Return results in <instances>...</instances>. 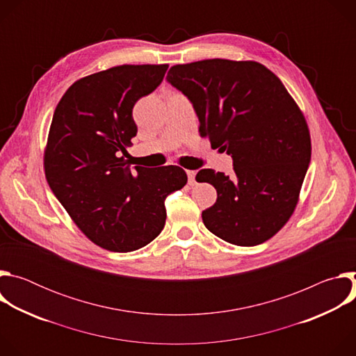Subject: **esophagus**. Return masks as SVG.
<instances>
[{"mask_svg": "<svg viewBox=\"0 0 356 356\" xmlns=\"http://www.w3.org/2000/svg\"><path fill=\"white\" fill-rule=\"evenodd\" d=\"M187 177H188V184H194V177H195V170H187Z\"/></svg>", "mask_w": 356, "mask_h": 356, "instance_id": "esophagus-1", "label": "esophagus"}]
</instances>
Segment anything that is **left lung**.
<instances>
[{
    "label": "left lung",
    "instance_id": "left-lung-1",
    "mask_svg": "<svg viewBox=\"0 0 356 356\" xmlns=\"http://www.w3.org/2000/svg\"><path fill=\"white\" fill-rule=\"evenodd\" d=\"M166 79L191 101L200 135L234 161L231 177L213 169L197 173L198 183L217 190L202 222L238 246L270 239L291 217L312 159L309 125L296 101L253 60L176 65Z\"/></svg>",
    "mask_w": 356,
    "mask_h": 356
}]
</instances>
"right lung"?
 <instances>
[{
    "label": "right lung",
    "mask_w": 356,
    "mask_h": 356,
    "mask_svg": "<svg viewBox=\"0 0 356 356\" xmlns=\"http://www.w3.org/2000/svg\"><path fill=\"white\" fill-rule=\"evenodd\" d=\"M169 65H122L74 81L55 110L43 155L44 176L79 229L95 245L132 252L165 227V198L186 186L179 166L129 168L124 156L138 128L136 101Z\"/></svg>",
    "instance_id": "add662e5"
}]
</instances>
